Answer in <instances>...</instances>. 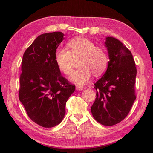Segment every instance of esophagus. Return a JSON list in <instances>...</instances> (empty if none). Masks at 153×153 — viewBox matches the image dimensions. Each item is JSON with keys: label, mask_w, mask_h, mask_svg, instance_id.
Instances as JSON below:
<instances>
[{"label": "esophagus", "mask_w": 153, "mask_h": 153, "mask_svg": "<svg viewBox=\"0 0 153 153\" xmlns=\"http://www.w3.org/2000/svg\"><path fill=\"white\" fill-rule=\"evenodd\" d=\"M76 88H77V90H82L84 89V88L83 86H80V85H77Z\"/></svg>", "instance_id": "esophagus-1"}]
</instances>
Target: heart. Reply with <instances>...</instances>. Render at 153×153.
I'll return each mask as SVG.
<instances>
[{
	"label": "heart",
	"instance_id": "heart-1",
	"mask_svg": "<svg viewBox=\"0 0 153 153\" xmlns=\"http://www.w3.org/2000/svg\"><path fill=\"white\" fill-rule=\"evenodd\" d=\"M68 50L59 48L55 53V62L64 74L69 75L73 71L75 61L80 67L69 77L72 82L83 85L89 81L92 73L100 76L107 69L108 56L104 49L95 46L91 40L85 38H76L67 43Z\"/></svg>",
	"mask_w": 153,
	"mask_h": 153
}]
</instances>
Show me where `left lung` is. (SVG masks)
I'll return each mask as SVG.
<instances>
[{
	"mask_svg": "<svg viewBox=\"0 0 153 153\" xmlns=\"http://www.w3.org/2000/svg\"><path fill=\"white\" fill-rule=\"evenodd\" d=\"M109 61L103 76L94 84L97 98L91 107L98 123L111 126L123 120L136 100V67L130 51L113 37H107Z\"/></svg>",
	"mask_w": 153,
	"mask_h": 153,
	"instance_id": "obj_1",
	"label": "left lung"
}]
</instances>
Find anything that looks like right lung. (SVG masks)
I'll return each mask as SVG.
<instances>
[{"mask_svg": "<svg viewBox=\"0 0 153 153\" xmlns=\"http://www.w3.org/2000/svg\"><path fill=\"white\" fill-rule=\"evenodd\" d=\"M63 36L61 32L41 34L23 56L19 100L28 117L45 128L61 122L66 102L75 91V85L61 76L55 62L56 48Z\"/></svg>", "mask_w": 153, "mask_h": 153, "instance_id": "add662e5", "label": "right lung"}]
</instances>
